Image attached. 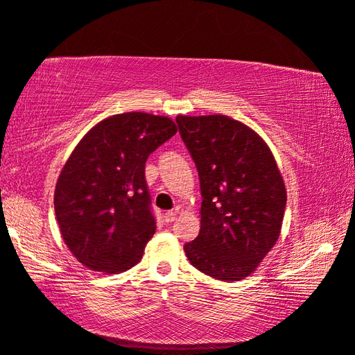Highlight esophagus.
Listing matches in <instances>:
<instances>
[{
	"label": "esophagus",
	"mask_w": 355,
	"mask_h": 355,
	"mask_svg": "<svg viewBox=\"0 0 355 355\" xmlns=\"http://www.w3.org/2000/svg\"><path fill=\"white\" fill-rule=\"evenodd\" d=\"M176 215H178V212H174V210H168V212L164 215L165 223H168V225H170V223H173L174 220H176Z\"/></svg>",
	"instance_id": "esophagus-1"
}]
</instances>
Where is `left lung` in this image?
Listing matches in <instances>:
<instances>
[{
    "instance_id": "8db88e82",
    "label": "left lung",
    "mask_w": 355,
    "mask_h": 355,
    "mask_svg": "<svg viewBox=\"0 0 355 355\" xmlns=\"http://www.w3.org/2000/svg\"><path fill=\"white\" fill-rule=\"evenodd\" d=\"M201 184L200 235L185 243L190 263L218 281H240L276 245L287 191L270 148L225 115L176 118Z\"/></svg>"
}]
</instances>
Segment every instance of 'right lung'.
<instances>
[{"label": "right lung", "instance_id": "add662e5", "mask_svg": "<svg viewBox=\"0 0 355 355\" xmlns=\"http://www.w3.org/2000/svg\"><path fill=\"white\" fill-rule=\"evenodd\" d=\"M178 132L166 116L128 112L98 123L74 148L54 191L62 237L87 268L134 266L155 232L145 164Z\"/></svg>", "mask_w": 355, "mask_h": 355}]
</instances>
